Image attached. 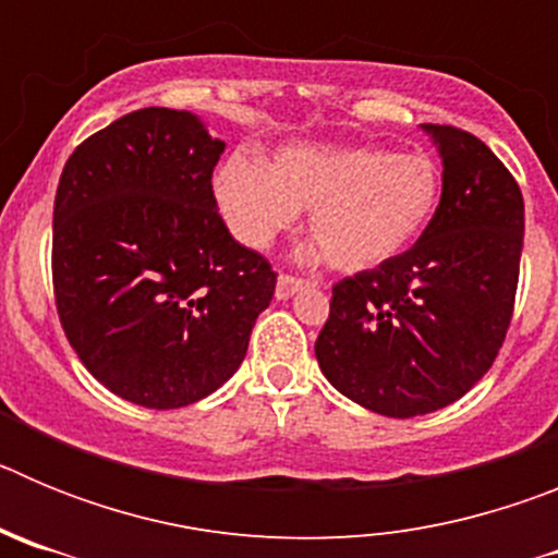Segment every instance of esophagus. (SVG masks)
I'll return each instance as SVG.
<instances>
[{"label":"esophagus","instance_id":"obj_1","mask_svg":"<svg viewBox=\"0 0 558 558\" xmlns=\"http://www.w3.org/2000/svg\"><path fill=\"white\" fill-rule=\"evenodd\" d=\"M310 284H313V282L302 279V276L279 274V279H276V299H290V295H295L299 290L310 288Z\"/></svg>","mask_w":558,"mask_h":558}]
</instances>
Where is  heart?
<instances>
[{
  "instance_id": "1",
  "label": "heart",
  "mask_w": 558,
  "mask_h": 558,
  "mask_svg": "<svg viewBox=\"0 0 558 558\" xmlns=\"http://www.w3.org/2000/svg\"><path fill=\"white\" fill-rule=\"evenodd\" d=\"M215 201L231 234L265 248L310 209L318 254L357 274L405 254L433 223L441 172L425 153L374 145H288L263 167L226 161L215 175Z\"/></svg>"
}]
</instances>
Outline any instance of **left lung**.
<instances>
[{
  "label": "left lung",
  "instance_id": "1",
  "mask_svg": "<svg viewBox=\"0 0 558 558\" xmlns=\"http://www.w3.org/2000/svg\"><path fill=\"white\" fill-rule=\"evenodd\" d=\"M425 131L445 161L436 218L405 254L335 284L315 340L324 377L393 418L450 405L489 372L520 282L525 206L514 175L470 131Z\"/></svg>",
  "mask_w": 558,
  "mask_h": 558
}]
</instances>
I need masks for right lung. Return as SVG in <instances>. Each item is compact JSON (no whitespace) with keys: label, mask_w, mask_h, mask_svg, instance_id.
<instances>
[{"label":"right lung","mask_w":558,"mask_h":558,"mask_svg":"<svg viewBox=\"0 0 558 558\" xmlns=\"http://www.w3.org/2000/svg\"><path fill=\"white\" fill-rule=\"evenodd\" d=\"M223 147L195 113L140 108L81 142L58 181V318L92 377L142 408L218 391L274 299L270 263L218 215Z\"/></svg>","instance_id":"1"}]
</instances>
